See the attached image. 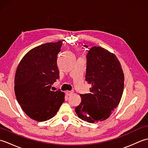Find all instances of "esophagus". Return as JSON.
Returning a JSON list of instances; mask_svg holds the SVG:
<instances>
[{
    "label": "esophagus",
    "mask_w": 148,
    "mask_h": 148,
    "mask_svg": "<svg viewBox=\"0 0 148 148\" xmlns=\"http://www.w3.org/2000/svg\"><path fill=\"white\" fill-rule=\"evenodd\" d=\"M73 93H74L73 91H67V92H66V94H67V95L68 96L71 95Z\"/></svg>",
    "instance_id": "esophagus-1"
}]
</instances>
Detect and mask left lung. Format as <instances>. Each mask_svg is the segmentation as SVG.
<instances>
[{
	"label": "left lung",
	"instance_id": "obj_1",
	"mask_svg": "<svg viewBox=\"0 0 148 148\" xmlns=\"http://www.w3.org/2000/svg\"><path fill=\"white\" fill-rule=\"evenodd\" d=\"M85 80L92 85L90 92L80 94L81 101L75 111L88 123L105 120L118 106L123 92L124 74L120 62L108 50L92 47L88 51Z\"/></svg>",
	"mask_w": 148,
	"mask_h": 148
}]
</instances>
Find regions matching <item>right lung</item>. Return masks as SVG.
Returning a JSON list of instances; mask_svg holds the SVG:
<instances>
[{
    "label": "right lung",
    "mask_w": 148,
    "mask_h": 148,
    "mask_svg": "<svg viewBox=\"0 0 148 148\" xmlns=\"http://www.w3.org/2000/svg\"><path fill=\"white\" fill-rule=\"evenodd\" d=\"M62 42L45 43L32 49L19 64L14 77L16 99L25 114L45 121L55 116L65 100V93L51 90L59 78L57 55Z\"/></svg>",
    "instance_id": "right-lung-1"
}]
</instances>
